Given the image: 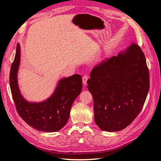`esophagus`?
<instances>
[{
  "label": "esophagus",
  "instance_id": "obj_1",
  "mask_svg": "<svg viewBox=\"0 0 161 161\" xmlns=\"http://www.w3.org/2000/svg\"><path fill=\"white\" fill-rule=\"evenodd\" d=\"M88 79H89V76L88 75H84L83 77H82V83H83L84 85H86Z\"/></svg>",
  "mask_w": 161,
  "mask_h": 161
}]
</instances>
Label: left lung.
I'll return each instance as SVG.
<instances>
[{"instance_id":"1","label":"left lung","mask_w":161,"mask_h":161,"mask_svg":"<svg viewBox=\"0 0 161 161\" xmlns=\"http://www.w3.org/2000/svg\"><path fill=\"white\" fill-rule=\"evenodd\" d=\"M87 80L95 121L104 131L124 129L138 116L150 87L149 71L140 47L134 43L117 56L95 66Z\"/></svg>"}]
</instances>
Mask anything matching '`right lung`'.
I'll use <instances>...</instances> for the list:
<instances>
[{
    "instance_id": "right-lung-1",
    "label": "right lung",
    "mask_w": 161,
    "mask_h": 161,
    "mask_svg": "<svg viewBox=\"0 0 161 161\" xmlns=\"http://www.w3.org/2000/svg\"><path fill=\"white\" fill-rule=\"evenodd\" d=\"M19 62L20 46L17 43L9 75L11 94L17 113L27 124L38 130L50 132L60 130L67 123L73 102L82 91L81 76L74 75L61 79L49 99L41 103H29L21 96L17 85Z\"/></svg>"
}]
</instances>
